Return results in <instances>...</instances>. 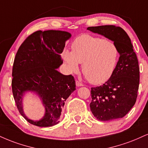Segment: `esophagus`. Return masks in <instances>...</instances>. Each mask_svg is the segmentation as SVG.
I'll return each mask as SVG.
<instances>
[{"mask_svg": "<svg viewBox=\"0 0 148 148\" xmlns=\"http://www.w3.org/2000/svg\"><path fill=\"white\" fill-rule=\"evenodd\" d=\"M76 85L77 87H80V86H83V84L82 83H81L79 81H76Z\"/></svg>", "mask_w": 148, "mask_h": 148, "instance_id": "obj_1", "label": "esophagus"}]
</instances>
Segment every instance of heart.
I'll return each mask as SVG.
<instances>
[{
	"label": "heart",
	"mask_w": 148,
	"mask_h": 148,
	"mask_svg": "<svg viewBox=\"0 0 148 148\" xmlns=\"http://www.w3.org/2000/svg\"><path fill=\"white\" fill-rule=\"evenodd\" d=\"M71 48L72 52L67 50L63 52L64 61L71 72H77L79 63H83L82 72L94 85L102 84L112 76L119 56L114 42L83 34L74 40Z\"/></svg>",
	"instance_id": "b5f03b06"
}]
</instances>
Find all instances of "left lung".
Returning <instances> with one entry per match:
<instances>
[{"instance_id": "8db88e82", "label": "left lung", "mask_w": 148, "mask_h": 148, "mask_svg": "<svg viewBox=\"0 0 148 148\" xmlns=\"http://www.w3.org/2000/svg\"><path fill=\"white\" fill-rule=\"evenodd\" d=\"M88 29L112 40L120 54L111 78L103 85L91 88L90 110L102 121L123 118L136 103L139 86L138 61L131 40L121 27L101 25Z\"/></svg>"}]
</instances>
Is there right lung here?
I'll list each match as a JSON object with an SVG mask.
<instances>
[{"label":"right lung","instance_id":"obj_1","mask_svg":"<svg viewBox=\"0 0 148 148\" xmlns=\"http://www.w3.org/2000/svg\"><path fill=\"white\" fill-rule=\"evenodd\" d=\"M70 37L67 32L39 30L28 36L18 49L12 68V93L19 112L32 125L50 127L59 123L65 101L76 90L74 76L57 70ZM26 91H35L42 98L46 114L38 122L30 120L23 112L22 98Z\"/></svg>","mask_w":148,"mask_h":148}]
</instances>
